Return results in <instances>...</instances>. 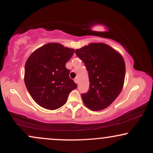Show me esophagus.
<instances>
[{
  "label": "esophagus",
  "mask_w": 153,
  "mask_h": 153,
  "mask_svg": "<svg viewBox=\"0 0 153 153\" xmlns=\"http://www.w3.org/2000/svg\"><path fill=\"white\" fill-rule=\"evenodd\" d=\"M74 81H75V83H77V84H78V78H75V80H74Z\"/></svg>",
  "instance_id": "34e87169"
}]
</instances>
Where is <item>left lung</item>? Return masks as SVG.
Segmentation results:
<instances>
[{
	"label": "left lung",
	"instance_id": "obj_1",
	"mask_svg": "<svg viewBox=\"0 0 153 153\" xmlns=\"http://www.w3.org/2000/svg\"><path fill=\"white\" fill-rule=\"evenodd\" d=\"M88 73L89 90L82 94V101L92 111L110 106L122 90L125 63L119 52L103 43H91L75 50Z\"/></svg>",
	"mask_w": 153,
	"mask_h": 153
}]
</instances>
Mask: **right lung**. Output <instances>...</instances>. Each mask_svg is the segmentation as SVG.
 <instances>
[{
  "label": "right lung",
  "instance_id": "obj_1",
  "mask_svg": "<svg viewBox=\"0 0 153 153\" xmlns=\"http://www.w3.org/2000/svg\"><path fill=\"white\" fill-rule=\"evenodd\" d=\"M73 54V49L49 43L35 50L26 60L24 82L29 94L40 106L50 110L60 108L67 102L70 93L77 88L65 67Z\"/></svg>",
  "mask_w": 153,
  "mask_h": 153
}]
</instances>
